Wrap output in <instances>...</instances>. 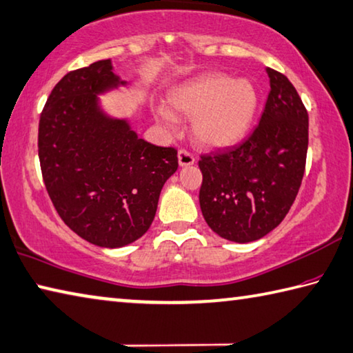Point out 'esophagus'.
<instances>
[{
  "label": "esophagus",
  "instance_id": "34e87169",
  "mask_svg": "<svg viewBox=\"0 0 353 353\" xmlns=\"http://www.w3.org/2000/svg\"><path fill=\"white\" fill-rule=\"evenodd\" d=\"M178 163L181 168H185V165H192L195 163V155L189 152L188 149H179L178 150Z\"/></svg>",
  "mask_w": 353,
  "mask_h": 353
}]
</instances>
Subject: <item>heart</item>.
<instances>
[{"instance_id":"obj_1","label":"heart","mask_w":353,"mask_h":353,"mask_svg":"<svg viewBox=\"0 0 353 353\" xmlns=\"http://www.w3.org/2000/svg\"><path fill=\"white\" fill-rule=\"evenodd\" d=\"M175 114L192 118V132L198 143L209 148H228L248 134L258 108V94L245 79L208 73L179 85L169 95ZM169 119L165 112H159Z\"/></svg>"}]
</instances>
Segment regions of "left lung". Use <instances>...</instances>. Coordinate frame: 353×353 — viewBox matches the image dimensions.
I'll list each match as a JSON object with an SVG mask.
<instances>
[{
  "label": "left lung",
  "mask_w": 353,
  "mask_h": 353,
  "mask_svg": "<svg viewBox=\"0 0 353 353\" xmlns=\"http://www.w3.org/2000/svg\"><path fill=\"white\" fill-rule=\"evenodd\" d=\"M265 70L270 92L254 132L235 148L198 161L205 223L235 243L255 241L283 221L305 170L307 110L288 77Z\"/></svg>",
  "instance_id": "1"
}]
</instances>
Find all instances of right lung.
<instances>
[{"label":"right lung","instance_id":"right-lung-1","mask_svg":"<svg viewBox=\"0 0 353 353\" xmlns=\"http://www.w3.org/2000/svg\"><path fill=\"white\" fill-rule=\"evenodd\" d=\"M123 84L110 59L72 70L46 101L38 157L46 190L69 229L99 248H123L154 221L175 148L138 138L124 119L99 110L97 94Z\"/></svg>","mask_w":353,"mask_h":353}]
</instances>
